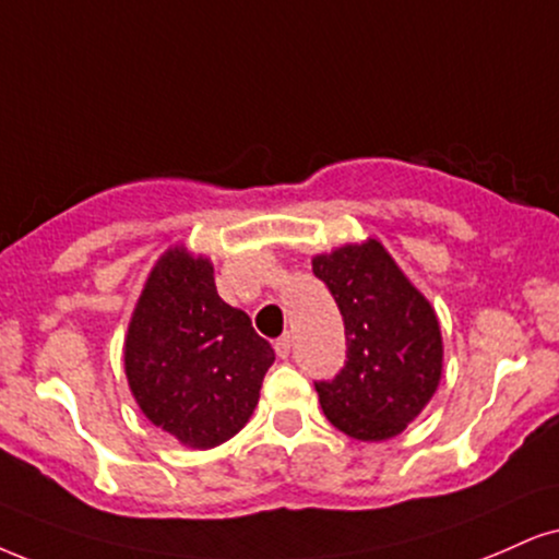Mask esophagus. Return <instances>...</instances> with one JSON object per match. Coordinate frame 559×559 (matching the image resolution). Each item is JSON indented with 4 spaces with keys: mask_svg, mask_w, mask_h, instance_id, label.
Listing matches in <instances>:
<instances>
[{
    "mask_svg": "<svg viewBox=\"0 0 559 559\" xmlns=\"http://www.w3.org/2000/svg\"><path fill=\"white\" fill-rule=\"evenodd\" d=\"M290 349H293L290 334L280 336V340H277V342H274V353H277V357H282V360H287V357H290Z\"/></svg>",
    "mask_w": 559,
    "mask_h": 559,
    "instance_id": "34e87169",
    "label": "esophagus"
}]
</instances>
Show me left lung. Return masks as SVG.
<instances>
[{
	"instance_id": "8db88e82",
	"label": "left lung",
	"mask_w": 559,
	"mask_h": 559,
	"mask_svg": "<svg viewBox=\"0 0 559 559\" xmlns=\"http://www.w3.org/2000/svg\"><path fill=\"white\" fill-rule=\"evenodd\" d=\"M344 319L347 362L316 383L323 415L344 436L381 443L415 423L443 376V336L430 300L378 238L316 253Z\"/></svg>"
}]
</instances>
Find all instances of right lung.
<instances>
[{"label":"right lung","mask_w":559,"mask_h":559,"mask_svg":"<svg viewBox=\"0 0 559 559\" xmlns=\"http://www.w3.org/2000/svg\"><path fill=\"white\" fill-rule=\"evenodd\" d=\"M272 362L251 319L217 295L212 261L170 246L150 269L123 340L142 415L186 448H215L253 415Z\"/></svg>","instance_id":"obj_1"}]
</instances>
